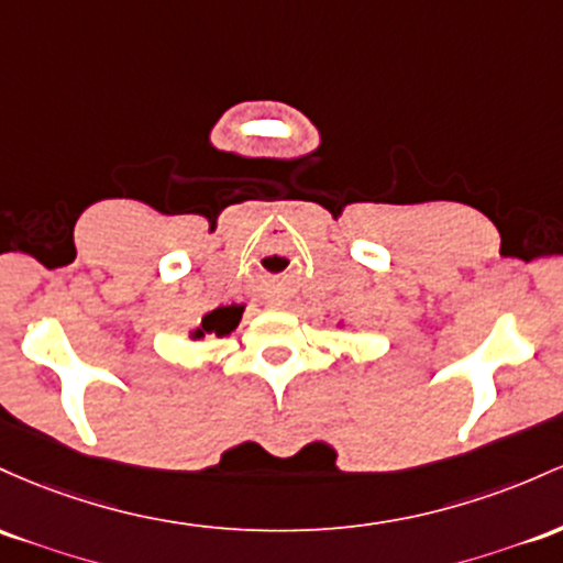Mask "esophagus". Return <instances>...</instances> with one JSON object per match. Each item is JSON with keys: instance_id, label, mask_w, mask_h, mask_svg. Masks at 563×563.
I'll use <instances>...</instances> for the list:
<instances>
[{"instance_id": "esophagus-1", "label": "esophagus", "mask_w": 563, "mask_h": 563, "mask_svg": "<svg viewBox=\"0 0 563 563\" xmlns=\"http://www.w3.org/2000/svg\"><path fill=\"white\" fill-rule=\"evenodd\" d=\"M268 308H279V302H276V300H268Z\"/></svg>"}]
</instances>
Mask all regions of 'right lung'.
I'll list each match as a JSON object with an SVG mask.
<instances>
[{
	"label": "right lung",
	"mask_w": 563,
	"mask_h": 563,
	"mask_svg": "<svg viewBox=\"0 0 563 563\" xmlns=\"http://www.w3.org/2000/svg\"><path fill=\"white\" fill-rule=\"evenodd\" d=\"M242 306H220L214 308L201 319V324L197 330L191 332L194 340H201L205 334H218V338H223V334L233 332L239 327V319H242Z\"/></svg>",
	"instance_id": "right-lung-1"
}]
</instances>
